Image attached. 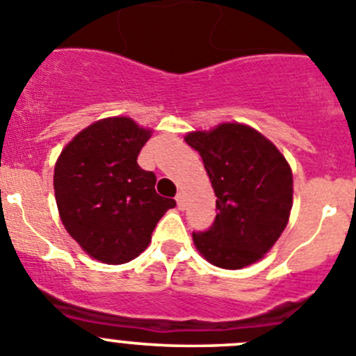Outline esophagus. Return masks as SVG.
I'll use <instances>...</instances> for the list:
<instances>
[{"instance_id": "1", "label": "esophagus", "mask_w": 356, "mask_h": 356, "mask_svg": "<svg viewBox=\"0 0 356 356\" xmlns=\"http://www.w3.org/2000/svg\"><path fill=\"white\" fill-rule=\"evenodd\" d=\"M175 202H177V207L179 209H184V195L182 193H177V196H175Z\"/></svg>"}]
</instances>
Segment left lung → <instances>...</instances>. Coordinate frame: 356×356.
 Returning a JSON list of instances; mask_svg holds the SVG:
<instances>
[{
    "instance_id": "obj_1",
    "label": "left lung",
    "mask_w": 356,
    "mask_h": 356,
    "mask_svg": "<svg viewBox=\"0 0 356 356\" xmlns=\"http://www.w3.org/2000/svg\"><path fill=\"white\" fill-rule=\"evenodd\" d=\"M186 143L202 154L216 193L217 216L193 240L203 257L224 270L259 261L280 238L292 209V172L264 136L240 123L193 132Z\"/></svg>"
}]
</instances>
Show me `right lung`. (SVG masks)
Here are the masks:
<instances>
[{"label":"right lung","instance_id":"1","mask_svg":"<svg viewBox=\"0 0 356 356\" xmlns=\"http://www.w3.org/2000/svg\"><path fill=\"white\" fill-rule=\"evenodd\" d=\"M151 137L130 118L86 127L58 156L55 200L67 233L94 259L123 264L147 247L175 200L156 193V175L137 163Z\"/></svg>","mask_w":356,"mask_h":356}]
</instances>
